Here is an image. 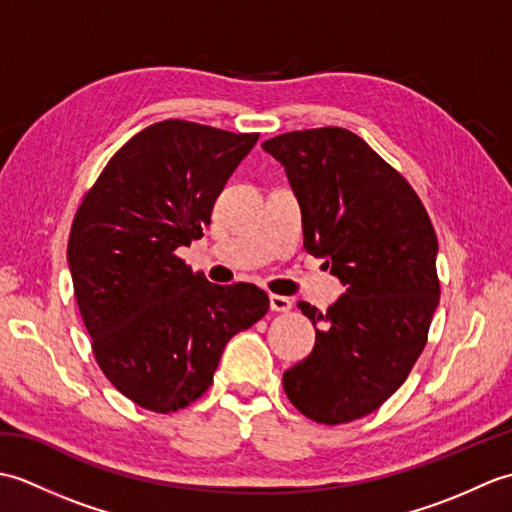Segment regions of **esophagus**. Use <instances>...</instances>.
<instances>
[{"label": "esophagus", "instance_id": "34e87169", "mask_svg": "<svg viewBox=\"0 0 512 512\" xmlns=\"http://www.w3.org/2000/svg\"><path fill=\"white\" fill-rule=\"evenodd\" d=\"M270 310H273V312H290L292 310V299L281 297V295H270Z\"/></svg>", "mask_w": 512, "mask_h": 512}]
</instances>
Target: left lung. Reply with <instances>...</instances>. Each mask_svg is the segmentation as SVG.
<instances>
[{"mask_svg":"<svg viewBox=\"0 0 512 512\" xmlns=\"http://www.w3.org/2000/svg\"><path fill=\"white\" fill-rule=\"evenodd\" d=\"M286 167L303 215V248L325 259L345 295L325 312L312 354L284 374L288 400L321 424L376 411L405 383L440 301L438 237L400 171L361 136L319 127L262 145Z\"/></svg>","mask_w":512,"mask_h":512,"instance_id":"1","label":"left lung"}]
</instances>
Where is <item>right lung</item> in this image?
Masks as SVG:
<instances>
[{
	"label": "right lung",
	"mask_w": 512,
	"mask_h": 512,
	"mask_svg": "<svg viewBox=\"0 0 512 512\" xmlns=\"http://www.w3.org/2000/svg\"><path fill=\"white\" fill-rule=\"evenodd\" d=\"M259 134L162 121L116 151L83 195L68 264L92 354L138 407L171 413L213 383L224 345L270 308L253 284L217 286L176 255L200 239Z\"/></svg>",
	"instance_id": "1"
}]
</instances>
